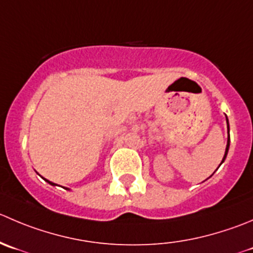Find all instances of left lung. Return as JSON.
I'll list each match as a JSON object with an SVG mask.
<instances>
[{"instance_id": "8db88e82", "label": "left lung", "mask_w": 253, "mask_h": 253, "mask_svg": "<svg viewBox=\"0 0 253 253\" xmlns=\"http://www.w3.org/2000/svg\"><path fill=\"white\" fill-rule=\"evenodd\" d=\"M226 122H227V132H229V138H227V144H226V149H225L224 158H222L221 163H220V164H222V163H224V161H225V159H226L227 152H229V148H230V128H229V120H227V117H226Z\"/></svg>"}]
</instances>
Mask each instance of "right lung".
<instances>
[{
  "label": "right lung",
  "mask_w": 253,
  "mask_h": 253,
  "mask_svg": "<svg viewBox=\"0 0 253 253\" xmlns=\"http://www.w3.org/2000/svg\"><path fill=\"white\" fill-rule=\"evenodd\" d=\"M43 179H44V178H43ZM44 180H45V181H48V183H49V184H50V185H58V184H55V183H51V181L46 180V179H44Z\"/></svg>",
  "instance_id": "1"
}]
</instances>
